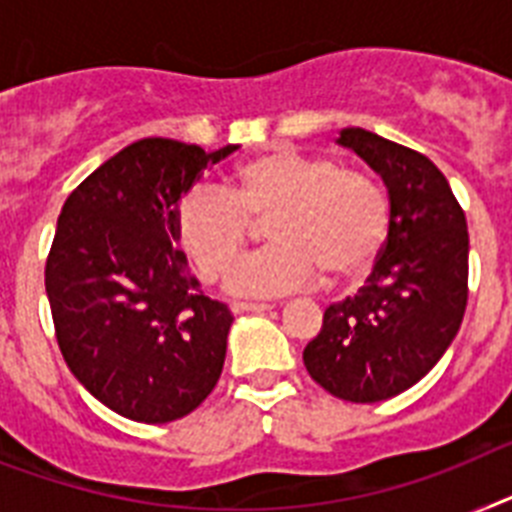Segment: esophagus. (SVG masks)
<instances>
[{
    "instance_id": "34e87169",
    "label": "esophagus",
    "mask_w": 512,
    "mask_h": 512,
    "mask_svg": "<svg viewBox=\"0 0 512 512\" xmlns=\"http://www.w3.org/2000/svg\"><path fill=\"white\" fill-rule=\"evenodd\" d=\"M232 314H259V311H269V303H232Z\"/></svg>"
}]
</instances>
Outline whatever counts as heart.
I'll use <instances>...</instances> for the list:
<instances>
[{
    "label": "heart",
    "instance_id": "1",
    "mask_svg": "<svg viewBox=\"0 0 512 512\" xmlns=\"http://www.w3.org/2000/svg\"><path fill=\"white\" fill-rule=\"evenodd\" d=\"M264 217L272 246L232 266V295L295 293L314 287L322 274L361 277L384 243L390 201L374 177L340 170L329 156L272 151L235 167L222 190H188L172 225L198 277L217 282L246 246L251 219Z\"/></svg>",
    "mask_w": 512,
    "mask_h": 512
}]
</instances>
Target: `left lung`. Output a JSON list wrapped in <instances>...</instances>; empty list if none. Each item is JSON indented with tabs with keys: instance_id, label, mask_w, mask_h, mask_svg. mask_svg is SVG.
<instances>
[{
	"instance_id": "1",
	"label": "left lung",
	"mask_w": 512,
	"mask_h": 512,
	"mask_svg": "<svg viewBox=\"0 0 512 512\" xmlns=\"http://www.w3.org/2000/svg\"><path fill=\"white\" fill-rule=\"evenodd\" d=\"M337 143L382 177L390 227L361 290L324 311L303 363L329 395L379 403L424 379L458 335L468 301V225L432 159L363 128H342Z\"/></svg>"
}]
</instances>
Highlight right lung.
<instances>
[{"mask_svg": "<svg viewBox=\"0 0 512 512\" xmlns=\"http://www.w3.org/2000/svg\"><path fill=\"white\" fill-rule=\"evenodd\" d=\"M238 149L143 138L59 211L46 259L59 350L75 379L130 421H177L219 382L232 314L201 293L172 222L206 167Z\"/></svg>", "mask_w": 512, "mask_h": 512, "instance_id": "right-lung-1", "label": "right lung"}]
</instances>
